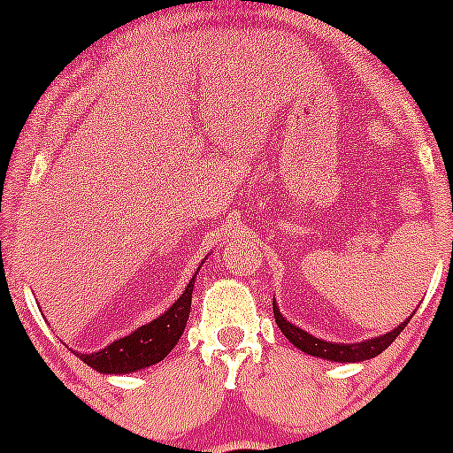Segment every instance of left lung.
I'll list each match as a JSON object with an SVG mask.
<instances>
[{
  "label": "left lung",
  "mask_w": 453,
  "mask_h": 453,
  "mask_svg": "<svg viewBox=\"0 0 453 453\" xmlns=\"http://www.w3.org/2000/svg\"><path fill=\"white\" fill-rule=\"evenodd\" d=\"M273 318H276V324L282 331V335H285L291 344L298 346L303 353L315 355V357L331 359V362H364V359L377 357L379 353H383V350L396 340V335H399V333L405 328V324L410 322V319H405L403 324L392 328V331L386 333V335L374 337V340H368V342H359V344H331V342L318 340V337L309 335V333L303 331V328L287 322V319L280 315V311H278L276 303H273Z\"/></svg>",
  "instance_id": "1"
}]
</instances>
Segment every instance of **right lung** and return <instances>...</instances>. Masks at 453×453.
Wrapping results in <instances>:
<instances>
[{"mask_svg":"<svg viewBox=\"0 0 453 453\" xmlns=\"http://www.w3.org/2000/svg\"><path fill=\"white\" fill-rule=\"evenodd\" d=\"M193 287L195 278L188 282L184 294L180 296V300L166 313L159 315L157 319L149 322L146 326H140L131 335L116 340L107 349L98 350V353L81 355V359H83L87 366L107 374L134 372V370L162 362L171 353L173 346L180 342L186 322H188Z\"/></svg>","mask_w":453,"mask_h":453,"instance_id":"right-lung-1","label":"right lung"}]
</instances>
